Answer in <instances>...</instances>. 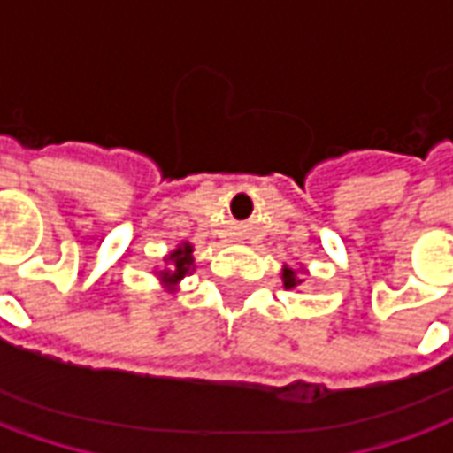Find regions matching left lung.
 <instances>
[{
	"label": "left lung",
	"mask_w": 453,
	"mask_h": 453,
	"mask_svg": "<svg viewBox=\"0 0 453 453\" xmlns=\"http://www.w3.org/2000/svg\"><path fill=\"white\" fill-rule=\"evenodd\" d=\"M296 284H301V281L296 279L294 272H291V269H284V286H286V288H294Z\"/></svg>",
	"instance_id": "left-lung-1"
}]
</instances>
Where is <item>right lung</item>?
I'll list each match as a JSON object with an SVG mask.
<instances>
[{
    "label": "right lung",
    "mask_w": 453,
    "mask_h": 453,
    "mask_svg": "<svg viewBox=\"0 0 453 453\" xmlns=\"http://www.w3.org/2000/svg\"><path fill=\"white\" fill-rule=\"evenodd\" d=\"M191 245H184L179 247V250H174L172 255H169V269H165V272H159V276H162V281H167V284H177L179 279L184 274H188V269H191V265H194V257H191Z\"/></svg>",
    "instance_id": "1"
}]
</instances>
